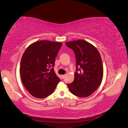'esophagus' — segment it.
I'll return each mask as SVG.
<instances>
[{
  "instance_id": "obj_1",
  "label": "esophagus",
  "mask_w": 128,
  "mask_h": 128,
  "mask_svg": "<svg viewBox=\"0 0 128 128\" xmlns=\"http://www.w3.org/2000/svg\"><path fill=\"white\" fill-rule=\"evenodd\" d=\"M61 77H62V79H64L66 77V75H61Z\"/></svg>"
}]
</instances>
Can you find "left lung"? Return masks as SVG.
Segmentation results:
<instances>
[{
    "instance_id": "1",
    "label": "left lung",
    "mask_w": 128,
    "mask_h": 128,
    "mask_svg": "<svg viewBox=\"0 0 128 128\" xmlns=\"http://www.w3.org/2000/svg\"><path fill=\"white\" fill-rule=\"evenodd\" d=\"M65 43L74 52L76 64L74 80L67 86L76 96H90L102 82L103 66L100 53L94 45L86 40H79Z\"/></svg>"
}]
</instances>
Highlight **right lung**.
<instances>
[{
	"label": "right lung",
	"instance_id": "add662e5",
	"mask_svg": "<svg viewBox=\"0 0 128 128\" xmlns=\"http://www.w3.org/2000/svg\"><path fill=\"white\" fill-rule=\"evenodd\" d=\"M62 44L40 40L29 45L23 54L20 67L22 82L32 96L51 95L60 79L54 70L56 58Z\"/></svg>",
	"mask_w": 128,
	"mask_h": 128
}]
</instances>
